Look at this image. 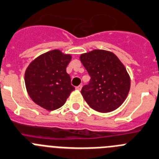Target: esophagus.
<instances>
[{"label": "esophagus", "mask_w": 159, "mask_h": 159, "mask_svg": "<svg viewBox=\"0 0 159 159\" xmlns=\"http://www.w3.org/2000/svg\"><path fill=\"white\" fill-rule=\"evenodd\" d=\"M81 88H82V85H78V86L76 87V89L78 90V91H80V90L81 89Z\"/></svg>", "instance_id": "obj_1"}]
</instances>
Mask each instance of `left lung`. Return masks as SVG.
Returning <instances> with one entry per match:
<instances>
[{"label":"left lung","mask_w":159,"mask_h":159,"mask_svg":"<svg viewBox=\"0 0 159 159\" xmlns=\"http://www.w3.org/2000/svg\"><path fill=\"white\" fill-rule=\"evenodd\" d=\"M89 74L81 93L90 108L100 112L114 111L128 97L131 80L125 66L112 52L93 50L80 56Z\"/></svg>","instance_id":"8db88e82"}]
</instances>
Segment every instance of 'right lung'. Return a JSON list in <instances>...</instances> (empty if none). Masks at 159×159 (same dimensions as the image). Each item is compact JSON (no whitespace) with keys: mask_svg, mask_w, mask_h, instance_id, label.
<instances>
[{"mask_svg":"<svg viewBox=\"0 0 159 159\" xmlns=\"http://www.w3.org/2000/svg\"><path fill=\"white\" fill-rule=\"evenodd\" d=\"M71 58L70 55L53 50L39 55L29 64L24 81L28 95L35 104L48 111L65 104L75 89L66 73Z\"/></svg>","mask_w":159,"mask_h":159,"instance_id":"right-lung-1","label":"right lung"}]
</instances>
